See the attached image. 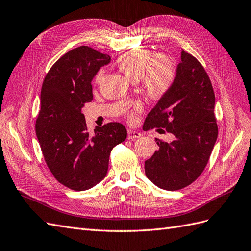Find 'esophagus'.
Returning <instances> with one entry per match:
<instances>
[{"label": "esophagus", "instance_id": "34e87169", "mask_svg": "<svg viewBox=\"0 0 251 251\" xmlns=\"http://www.w3.org/2000/svg\"><path fill=\"white\" fill-rule=\"evenodd\" d=\"M141 137V133L137 130H133V129H128L127 130V138L128 139H137Z\"/></svg>", "mask_w": 251, "mask_h": 251}]
</instances>
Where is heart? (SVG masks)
<instances>
[{
    "mask_svg": "<svg viewBox=\"0 0 251 251\" xmlns=\"http://www.w3.org/2000/svg\"><path fill=\"white\" fill-rule=\"evenodd\" d=\"M117 67L131 80L142 79L145 92L152 99H159L168 93L176 79V64L165 54H151L143 50H129L118 56ZM102 70L96 73L94 80L100 83L102 78ZM142 106L136 104L129 113V119H134Z\"/></svg>",
    "mask_w": 251,
    "mask_h": 251,
    "instance_id": "b5f03b06",
    "label": "heart"
}]
</instances>
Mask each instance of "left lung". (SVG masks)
<instances>
[{
    "instance_id": "1",
    "label": "left lung",
    "mask_w": 251,
    "mask_h": 251,
    "mask_svg": "<svg viewBox=\"0 0 251 251\" xmlns=\"http://www.w3.org/2000/svg\"><path fill=\"white\" fill-rule=\"evenodd\" d=\"M215 95L211 80L194 56L181 52L174 85L151 109L143 129L158 128L174 140L157 139L158 151L145 161V175L157 187L177 191L201 176L216 142Z\"/></svg>"
}]
</instances>
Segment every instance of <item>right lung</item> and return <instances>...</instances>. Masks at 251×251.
<instances>
[{"mask_svg": "<svg viewBox=\"0 0 251 251\" xmlns=\"http://www.w3.org/2000/svg\"><path fill=\"white\" fill-rule=\"evenodd\" d=\"M110 60L92 48L73 49L53 64L42 83L36 134L50 173L71 190L85 191L101 181L112 149L127 137L117 122L89 132L81 112L93 100V77Z\"/></svg>", "mask_w": 251, "mask_h": 251, "instance_id": "1", "label": "right lung"}]
</instances>
